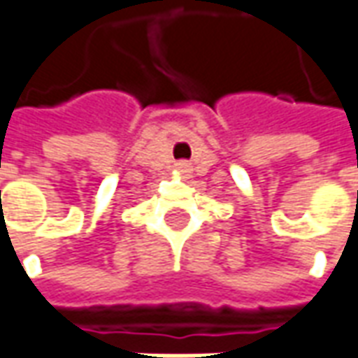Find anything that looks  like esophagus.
<instances>
[{"instance_id":"34e87169","label":"esophagus","mask_w":358,"mask_h":358,"mask_svg":"<svg viewBox=\"0 0 358 358\" xmlns=\"http://www.w3.org/2000/svg\"><path fill=\"white\" fill-rule=\"evenodd\" d=\"M174 170H176V172H178L180 176H188L189 174V164L188 162H184V160H182V162H176V164H174Z\"/></svg>"}]
</instances>
